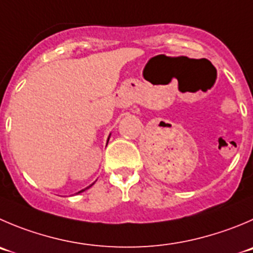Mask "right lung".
I'll use <instances>...</instances> for the list:
<instances>
[{"label":"right lung","mask_w":253,"mask_h":253,"mask_svg":"<svg viewBox=\"0 0 253 253\" xmlns=\"http://www.w3.org/2000/svg\"><path fill=\"white\" fill-rule=\"evenodd\" d=\"M108 140H109V139H108ZM93 185V184H92ZM92 185H90V186H92ZM90 186H88V187H85V189H84V190H86V189H89V187H90ZM84 190H81V191H79V192H82V191H84ZM79 192H78V194H79Z\"/></svg>","instance_id":"add662e5"}]
</instances>
